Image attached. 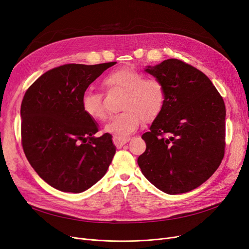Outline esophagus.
<instances>
[{"label": "esophagus", "instance_id": "1", "mask_svg": "<svg viewBox=\"0 0 249 249\" xmlns=\"http://www.w3.org/2000/svg\"><path fill=\"white\" fill-rule=\"evenodd\" d=\"M113 141H114V143H115L117 148H121V146H123V144H125V143L129 142L130 139H129V137H116V136H114Z\"/></svg>", "mask_w": 249, "mask_h": 249}]
</instances>
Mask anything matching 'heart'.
<instances>
[{
    "label": "heart",
    "mask_w": 249,
    "mask_h": 249,
    "mask_svg": "<svg viewBox=\"0 0 249 249\" xmlns=\"http://www.w3.org/2000/svg\"><path fill=\"white\" fill-rule=\"evenodd\" d=\"M104 84L108 89L126 92L123 99V113L109 119L105 131L116 137H124L134 132L143 122H152L157 118L166 101V90L163 83L155 78H146L133 68L118 69L105 78ZM82 109L95 121H104L107 109L103 94L86 91L81 100Z\"/></svg>",
    "instance_id": "b5f03b06"
}]
</instances>
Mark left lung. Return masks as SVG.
<instances>
[{
    "label": "left lung",
    "mask_w": 249,
    "mask_h": 249,
    "mask_svg": "<svg viewBox=\"0 0 249 249\" xmlns=\"http://www.w3.org/2000/svg\"><path fill=\"white\" fill-rule=\"evenodd\" d=\"M144 71L160 80L166 101L137 164L145 178L169 195L194 190L218 168L225 154L226 107L201 71L170 58Z\"/></svg>",
    "instance_id": "1"
}]
</instances>
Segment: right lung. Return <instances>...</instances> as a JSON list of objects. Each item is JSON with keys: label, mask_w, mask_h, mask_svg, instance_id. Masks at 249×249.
<instances>
[{"label": "right lung", "mask_w": 249, "mask_h": 249, "mask_svg": "<svg viewBox=\"0 0 249 249\" xmlns=\"http://www.w3.org/2000/svg\"><path fill=\"white\" fill-rule=\"evenodd\" d=\"M117 62L64 64L46 71L21 103V142L39 177L61 192L82 193L103 178L116 153L112 135L82 109L92 82Z\"/></svg>", "instance_id": "right-lung-1"}]
</instances>
